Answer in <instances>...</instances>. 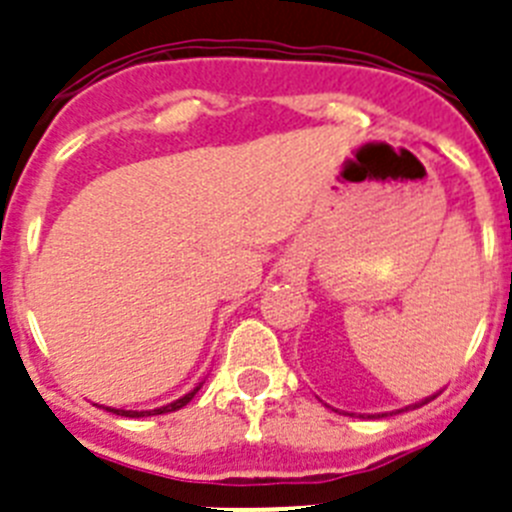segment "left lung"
<instances>
[{"label":"left lung","mask_w":512,"mask_h":512,"mask_svg":"<svg viewBox=\"0 0 512 512\" xmlns=\"http://www.w3.org/2000/svg\"><path fill=\"white\" fill-rule=\"evenodd\" d=\"M439 395V393H436ZM436 395H431V398H423L421 403H413V405H405V408H400V411H395V413H403V411H411V408H418V405H423V403H428V400H434ZM380 416H388V413H380ZM390 416H393V413H390Z\"/></svg>","instance_id":"obj_1"}]
</instances>
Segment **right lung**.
<instances>
[{"label":"right lung","instance_id":"1","mask_svg":"<svg viewBox=\"0 0 512 512\" xmlns=\"http://www.w3.org/2000/svg\"><path fill=\"white\" fill-rule=\"evenodd\" d=\"M199 390H201V385H196V388H193L191 393H186V395H183V398L173 400V403L163 405V408H155V411H124V408H109V405H107V411H109V413H117V416H124V418L160 416V413H173V411H178V408H183V405H186V403H191V400H193V395L199 393Z\"/></svg>","mask_w":512,"mask_h":512}]
</instances>
